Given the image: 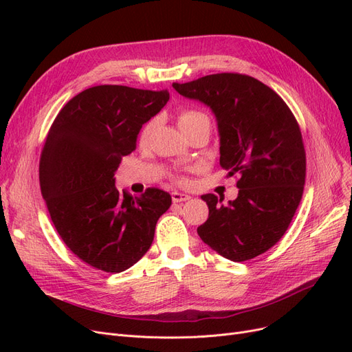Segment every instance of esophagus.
<instances>
[{"label":"esophagus","mask_w":352,"mask_h":352,"mask_svg":"<svg viewBox=\"0 0 352 352\" xmlns=\"http://www.w3.org/2000/svg\"><path fill=\"white\" fill-rule=\"evenodd\" d=\"M171 196H173V201H174V203L187 201V200H190V199H191V196L186 195V192H178V191H174Z\"/></svg>","instance_id":"34e87169"}]
</instances>
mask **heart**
I'll list each match as a JSON object with an SVG mask.
<instances>
[{"label": "heart", "mask_w": 352, "mask_h": 352, "mask_svg": "<svg viewBox=\"0 0 352 352\" xmlns=\"http://www.w3.org/2000/svg\"><path fill=\"white\" fill-rule=\"evenodd\" d=\"M177 118H178V126L181 127V130H183V131L188 130L190 127H192V126H195V124H197L200 121L209 120L205 114H203V112H200L197 109H188V108L181 109L178 112V117ZM153 126H155V121L153 120H151L149 122L144 124V127L140 131V140H146L147 138H149V134H151ZM177 178L179 181H183V177H177Z\"/></svg>", "instance_id": "1"}]
</instances>
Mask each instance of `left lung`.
Instances as JSON below:
<instances>
[{"label": "left lung", "instance_id": "1", "mask_svg": "<svg viewBox=\"0 0 352 352\" xmlns=\"http://www.w3.org/2000/svg\"><path fill=\"white\" fill-rule=\"evenodd\" d=\"M184 98L208 105L217 117L219 162L238 174V196L203 195L208 221L197 234L212 250L245 262L274 247L294 218L305 183V151L298 122L282 98L257 78L219 73L173 83Z\"/></svg>", "mask_w": 352, "mask_h": 352}]
</instances>
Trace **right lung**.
Instances as JSON below:
<instances>
[{"label": "right lung", "instance_id": "obj_1", "mask_svg": "<svg viewBox=\"0 0 352 352\" xmlns=\"http://www.w3.org/2000/svg\"><path fill=\"white\" fill-rule=\"evenodd\" d=\"M168 99V90L95 86L67 102L52 122L39 162L42 197L56 232L89 266L120 274L138 263L171 206L166 191L133 197L114 177L143 124Z\"/></svg>", "mask_w": 352, "mask_h": 352}]
</instances>
